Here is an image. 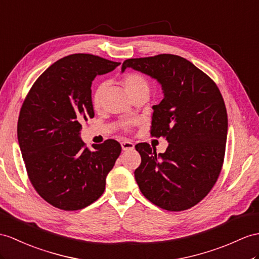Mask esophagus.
Masks as SVG:
<instances>
[{
  "label": "esophagus",
  "instance_id": "obj_1",
  "mask_svg": "<svg viewBox=\"0 0 259 259\" xmlns=\"http://www.w3.org/2000/svg\"><path fill=\"white\" fill-rule=\"evenodd\" d=\"M121 146H122L123 150H133L134 147H135V145L128 140H125L121 143Z\"/></svg>",
  "mask_w": 259,
  "mask_h": 259
}]
</instances>
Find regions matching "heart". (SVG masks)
Wrapping results in <instances>:
<instances>
[{
	"instance_id": "b5f03b06",
	"label": "heart",
	"mask_w": 259,
	"mask_h": 259,
	"mask_svg": "<svg viewBox=\"0 0 259 259\" xmlns=\"http://www.w3.org/2000/svg\"><path fill=\"white\" fill-rule=\"evenodd\" d=\"M123 84L125 87L126 91H127V93L130 94V97L132 96V94H134L138 91H143V90L149 91V85H148L147 80L145 79L143 75L138 74V73L126 74L123 79ZM104 89H105L104 82L98 84L96 89H94V91L92 93V104L94 108H98V106H100ZM130 125H131V123L128 122V123H126L124 126L125 127H128Z\"/></svg>"
}]
</instances>
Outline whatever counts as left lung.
<instances>
[{"mask_svg": "<svg viewBox=\"0 0 259 259\" xmlns=\"http://www.w3.org/2000/svg\"><path fill=\"white\" fill-rule=\"evenodd\" d=\"M159 82L163 99L154 106L150 135L166 137L165 153L137 144L135 179L144 197L167 211H185L211 191L223 166L228 113L218 85L192 62L161 54L123 62Z\"/></svg>", "mask_w": 259, "mask_h": 259, "instance_id": "obj_1", "label": "left lung"}]
</instances>
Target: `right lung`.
I'll list each match as a JSON object with an SVG mask.
<instances>
[{
	"label": "right lung",
	"instance_id": "1",
	"mask_svg": "<svg viewBox=\"0 0 259 259\" xmlns=\"http://www.w3.org/2000/svg\"><path fill=\"white\" fill-rule=\"evenodd\" d=\"M119 62L90 54L64 57L35 81L20 112L17 138L28 178L40 197L65 211L83 209L105 189L121 154L108 140L85 147L81 123L94 116L91 84Z\"/></svg>",
	"mask_w": 259,
	"mask_h": 259
}]
</instances>
